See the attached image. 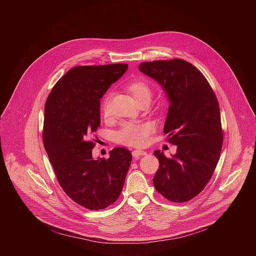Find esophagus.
<instances>
[{
	"mask_svg": "<svg viewBox=\"0 0 256 256\" xmlns=\"http://www.w3.org/2000/svg\"><path fill=\"white\" fill-rule=\"evenodd\" d=\"M146 154V152H145V150H134L132 152V156H133L134 158H139L140 156H145Z\"/></svg>",
	"mask_w": 256,
	"mask_h": 256,
	"instance_id": "obj_1",
	"label": "esophagus"
}]
</instances>
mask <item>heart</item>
Wrapping results in <instances>:
<instances>
[{
	"label": "heart",
	"instance_id": "obj_1",
	"mask_svg": "<svg viewBox=\"0 0 256 256\" xmlns=\"http://www.w3.org/2000/svg\"><path fill=\"white\" fill-rule=\"evenodd\" d=\"M127 90L133 94L135 100L140 104L143 100H150L152 96V88L144 80H135L127 84ZM112 94L108 92L102 100V113L104 118L110 116ZM154 132L152 123H133L127 122L117 132L118 141L130 146H142L146 145L150 135Z\"/></svg>",
	"mask_w": 256,
	"mask_h": 256
}]
</instances>
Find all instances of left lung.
<instances>
[{
	"instance_id": "obj_1",
	"label": "left lung",
	"mask_w": 256,
	"mask_h": 256,
	"mask_svg": "<svg viewBox=\"0 0 256 256\" xmlns=\"http://www.w3.org/2000/svg\"><path fill=\"white\" fill-rule=\"evenodd\" d=\"M142 73L158 82L170 104L164 132L176 154H154L160 162L152 182L168 200L180 203L197 196L211 180L222 146L220 106L207 78L182 59L143 62Z\"/></svg>"
}]
</instances>
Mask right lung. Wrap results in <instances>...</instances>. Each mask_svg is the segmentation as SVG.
Returning a JSON list of instances; mask_svg holds the SVG:
<instances>
[{
  "mask_svg": "<svg viewBox=\"0 0 256 256\" xmlns=\"http://www.w3.org/2000/svg\"><path fill=\"white\" fill-rule=\"evenodd\" d=\"M127 64L78 66L65 74L51 90L44 106L42 139L64 192L76 204L106 209L119 197L132 154L114 148L108 158H92L100 125V98L120 78Z\"/></svg>",
  "mask_w": 256,
  "mask_h": 256,
  "instance_id": "1",
  "label": "right lung"
}]
</instances>
